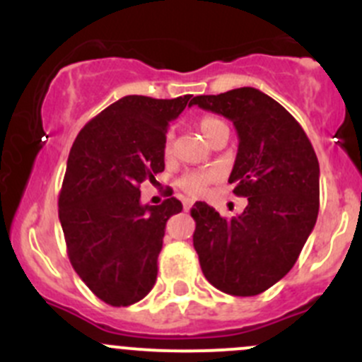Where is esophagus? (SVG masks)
I'll return each instance as SVG.
<instances>
[{
	"label": "esophagus",
	"mask_w": 362,
	"mask_h": 362,
	"mask_svg": "<svg viewBox=\"0 0 362 362\" xmlns=\"http://www.w3.org/2000/svg\"><path fill=\"white\" fill-rule=\"evenodd\" d=\"M182 203H184V210H191V206L194 204L191 198H182Z\"/></svg>",
	"instance_id": "34e87169"
}]
</instances>
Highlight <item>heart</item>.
<instances>
[{"label": "heart", "mask_w": 362, "mask_h": 362, "mask_svg": "<svg viewBox=\"0 0 362 362\" xmlns=\"http://www.w3.org/2000/svg\"><path fill=\"white\" fill-rule=\"evenodd\" d=\"M218 124H224L222 120H218L217 117H203L202 120H199V131H202V134L204 138H208V134L211 133V131L215 129V127L218 126ZM164 156L166 158H170L171 154H173V133L171 131H168L166 138H164ZM215 177H217V171L215 170H198V171H189V173L182 175L180 180H178V185H180L184 191L191 192V194H199V192L203 191L204 187H206V184H210L211 180H215Z\"/></svg>", "instance_id": "1"}]
</instances>
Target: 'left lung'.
Masks as SVG:
<instances>
[{"instance_id": "1", "label": "left lung", "mask_w": 362, "mask_h": 362, "mask_svg": "<svg viewBox=\"0 0 362 362\" xmlns=\"http://www.w3.org/2000/svg\"><path fill=\"white\" fill-rule=\"evenodd\" d=\"M192 105L229 119L238 152L229 175L243 214L224 218L198 202L192 236L203 275L218 291L255 296L291 272L319 214V160L298 120L268 94L240 87Z\"/></svg>"}]
</instances>
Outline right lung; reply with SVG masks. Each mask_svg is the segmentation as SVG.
<instances>
[{"label": "right lung", "instance_id": "obj_1", "mask_svg": "<svg viewBox=\"0 0 362 362\" xmlns=\"http://www.w3.org/2000/svg\"><path fill=\"white\" fill-rule=\"evenodd\" d=\"M191 96L120 98L82 127L69 151L59 194L68 257L112 306L138 303L158 279L166 222L182 203L141 204L140 184L164 170L168 126L191 107Z\"/></svg>", "mask_w": 362, "mask_h": 362}]
</instances>
